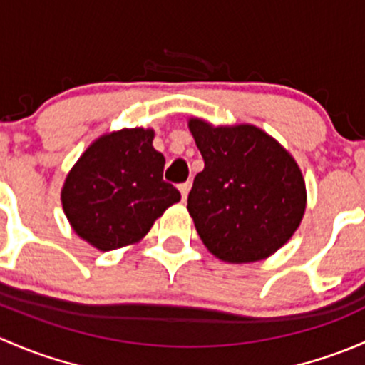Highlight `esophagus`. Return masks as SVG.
<instances>
[{
  "label": "esophagus",
  "mask_w": 365,
  "mask_h": 365,
  "mask_svg": "<svg viewBox=\"0 0 365 365\" xmlns=\"http://www.w3.org/2000/svg\"><path fill=\"white\" fill-rule=\"evenodd\" d=\"M178 189H180V192H182V197H183V200H187V194H189V190H190V182L180 183Z\"/></svg>",
  "instance_id": "obj_1"
}]
</instances>
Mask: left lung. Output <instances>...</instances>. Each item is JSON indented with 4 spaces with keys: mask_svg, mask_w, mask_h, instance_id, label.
<instances>
[{
    "mask_svg": "<svg viewBox=\"0 0 365 365\" xmlns=\"http://www.w3.org/2000/svg\"><path fill=\"white\" fill-rule=\"evenodd\" d=\"M189 128L205 169L194 178L187 210L206 249L237 264L281 249L307 203L295 159L254 125L213 127L190 118Z\"/></svg>",
    "mask_w": 365,
    "mask_h": 365,
    "instance_id": "1",
    "label": "left lung"
}]
</instances>
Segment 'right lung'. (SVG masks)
I'll return each mask as SVG.
<instances>
[{"instance_id": "right-lung-1", "label": "right lung", "mask_w": 365, "mask_h": 365, "mask_svg": "<svg viewBox=\"0 0 365 365\" xmlns=\"http://www.w3.org/2000/svg\"><path fill=\"white\" fill-rule=\"evenodd\" d=\"M152 128H121L88 146L70 169L61 205L77 235L101 251L141 240L180 192L162 180Z\"/></svg>"}]
</instances>
